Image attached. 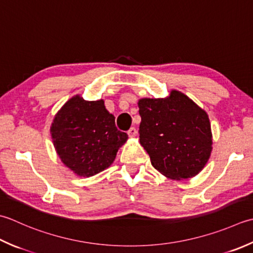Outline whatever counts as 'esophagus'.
Listing matches in <instances>:
<instances>
[{
  "mask_svg": "<svg viewBox=\"0 0 253 253\" xmlns=\"http://www.w3.org/2000/svg\"><path fill=\"white\" fill-rule=\"evenodd\" d=\"M127 133L129 137H135L137 135V129L135 127H131V128H129V130L127 131Z\"/></svg>",
  "mask_w": 253,
  "mask_h": 253,
  "instance_id": "1",
  "label": "esophagus"
}]
</instances>
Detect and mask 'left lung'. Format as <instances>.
<instances>
[{
	"mask_svg": "<svg viewBox=\"0 0 253 253\" xmlns=\"http://www.w3.org/2000/svg\"><path fill=\"white\" fill-rule=\"evenodd\" d=\"M141 146L151 165L173 180L195 176L211 152L207 114L181 92L168 98H141L138 103Z\"/></svg>",
	"mask_w": 253,
	"mask_h": 253,
	"instance_id": "1",
	"label": "left lung"
}]
</instances>
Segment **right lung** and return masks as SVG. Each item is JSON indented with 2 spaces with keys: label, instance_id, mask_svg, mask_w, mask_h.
<instances>
[{
  "label": "right lung",
  "instance_id": "1",
  "mask_svg": "<svg viewBox=\"0 0 253 253\" xmlns=\"http://www.w3.org/2000/svg\"><path fill=\"white\" fill-rule=\"evenodd\" d=\"M53 146L61 161L76 174L88 177L115 160L128 135L117 129L115 117L104 101H84L79 95L57 113L51 125Z\"/></svg>",
  "mask_w": 253,
  "mask_h": 253
}]
</instances>
